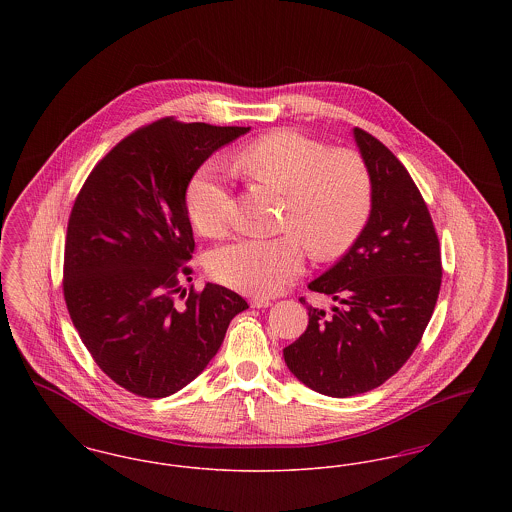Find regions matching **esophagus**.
Instances as JSON below:
<instances>
[{"instance_id":"obj_1","label":"esophagus","mask_w":512,"mask_h":512,"mask_svg":"<svg viewBox=\"0 0 512 512\" xmlns=\"http://www.w3.org/2000/svg\"><path fill=\"white\" fill-rule=\"evenodd\" d=\"M268 305H270V299H267V297H253L251 299V307H255V309H267Z\"/></svg>"}]
</instances>
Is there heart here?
I'll return each instance as SVG.
<instances>
[{"label":"heart","instance_id":"b5f03b06","mask_svg":"<svg viewBox=\"0 0 512 512\" xmlns=\"http://www.w3.org/2000/svg\"><path fill=\"white\" fill-rule=\"evenodd\" d=\"M238 169L257 184L284 195L282 230L272 240H238L222 245L209 261L220 284L272 295L301 274L302 238L317 259H334L361 234L372 201L365 161L349 149L330 151L303 134L270 132L238 153ZM186 209L195 230L217 238L228 228L230 188L215 165H203L186 188Z\"/></svg>","mask_w":512,"mask_h":512}]
</instances>
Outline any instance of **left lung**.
<instances>
[{
    "mask_svg": "<svg viewBox=\"0 0 512 512\" xmlns=\"http://www.w3.org/2000/svg\"><path fill=\"white\" fill-rule=\"evenodd\" d=\"M353 136L370 174V215L349 251L309 284L336 301L332 313L307 305V330L284 349L293 376L330 397L374 390L405 365L441 286L438 234L411 174L363 128Z\"/></svg>",
    "mask_w": 512,
    "mask_h": 512,
    "instance_id": "left-lung-1",
    "label": "left lung"
}]
</instances>
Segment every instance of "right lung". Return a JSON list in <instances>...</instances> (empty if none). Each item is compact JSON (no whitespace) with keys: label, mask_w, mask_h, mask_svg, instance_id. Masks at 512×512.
<instances>
[{"label":"right lung","mask_w":512,"mask_h":512,"mask_svg":"<svg viewBox=\"0 0 512 512\" xmlns=\"http://www.w3.org/2000/svg\"><path fill=\"white\" fill-rule=\"evenodd\" d=\"M247 132L172 117L151 122L113 147L74 199L65 303L96 365L130 393L159 399L188 386L249 307L219 284L175 299L192 280L186 188L219 147Z\"/></svg>","instance_id":"right-lung-1"}]
</instances>
